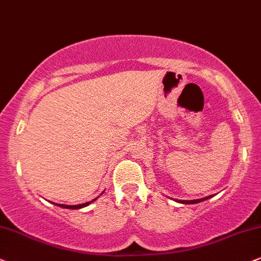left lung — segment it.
Listing matches in <instances>:
<instances>
[{"label":"left lung","mask_w":261,"mask_h":261,"mask_svg":"<svg viewBox=\"0 0 261 261\" xmlns=\"http://www.w3.org/2000/svg\"><path fill=\"white\" fill-rule=\"evenodd\" d=\"M210 197H212V196L202 197V199H197V200H176V201H177V202H180V203H199V202H201V201L210 199Z\"/></svg>","instance_id":"1"}]
</instances>
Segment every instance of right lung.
Listing matches in <instances>:
<instances>
[{
    "label": "right lung",
    "mask_w": 261,
    "mask_h": 261,
    "mask_svg": "<svg viewBox=\"0 0 261 261\" xmlns=\"http://www.w3.org/2000/svg\"><path fill=\"white\" fill-rule=\"evenodd\" d=\"M96 199H94L92 201H95ZM92 201H89V202H85V203H81V204H60V203H54L57 204L59 207H62V208H68V210H79V208H83V207L88 206V204H90Z\"/></svg>",
    "instance_id": "obj_1"
}]
</instances>
